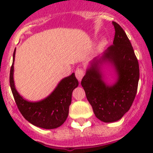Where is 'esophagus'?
<instances>
[{"label": "esophagus", "instance_id": "obj_1", "mask_svg": "<svg viewBox=\"0 0 153 153\" xmlns=\"http://www.w3.org/2000/svg\"><path fill=\"white\" fill-rule=\"evenodd\" d=\"M75 76H76L77 79H78L79 82H81L82 79L84 76L83 70L81 69V68H77L76 71H75Z\"/></svg>", "mask_w": 153, "mask_h": 153}]
</instances>
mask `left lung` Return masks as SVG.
<instances>
[{"label": "left lung", "mask_w": 153, "mask_h": 153, "mask_svg": "<svg viewBox=\"0 0 153 153\" xmlns=\"http://www.w3.org/2000/svg\"><path fill=\"white\" fill-rule=\"evenodd\" d=\"M113 25L114 44L89 63L81 82L96 117L107 123L120 120L130 109L140 76L137 59L128 36L117 23L113 21ZM105 63L111 65L117 75L113 84L107 82L102 72Z\"/></svg>", "instance_id": "1"}]
</instances>
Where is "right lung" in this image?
<instances>
[{"mask_svg": "<svg viewBox=\"0 0 153 153\" xmlns=\"http://www.w3.org/2000/svg\"><path fill=\"white\" fill-rule=\"evenodd\" d=\"M15 54L16 49L13 52L9 82L13 97L21 114L27 121L39 128L53 129L61 126L68 117L72 92L79 86L74 73L62 79L47 98L38 102H29L23 98L16 89L13 79Z\"/></svg>", "mask_w": 153, "mask_h": 153, "instance_id": "1", "label": "right lung"}]
</instances>
